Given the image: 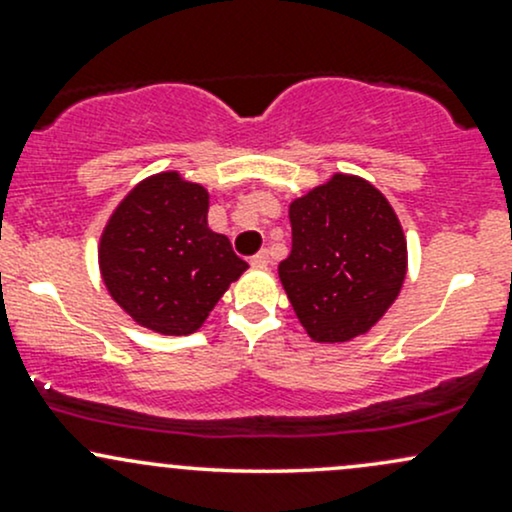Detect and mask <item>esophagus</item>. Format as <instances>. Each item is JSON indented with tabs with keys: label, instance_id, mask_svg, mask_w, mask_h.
Wrapping results in <instances>:
<instances>
[{
	"label": "esophagus",
	"instance_id": "obj_1",
	"mask_svg": "<svg viewBox=\"0 0 512 512\" xmlns=\"http://www.w3.org/2000/svg\"><path fill=\"white\" fill-rule=\"evenodd\" d=\"M250 264H252V267H260V269L269 267V252L267 250H260L255 257H252Z\"/></svg>",
	"mask_w": 512,
	"mask_h": 512
}]
</instances>
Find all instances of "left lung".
<instances>
[{
  "label": "left lung",
  "instance_id": "1",
  "mask_svg": "<svg viewBox=\"0 0 512 512\" xmlns=\"http://www.w3.org/2000/svg\"><path fill=\"white\" fill-rule=\"evenodd\" d=\"M291 255L279 279L305 334L317 344L363 337L397 301L407 238L387 197L354 173H332L291 199Z\"/></svg>",
  "mask_w": 512,
  "mask_h": 512
}]
</instances>
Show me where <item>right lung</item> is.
<instances>
[{"mask_svg": "<svg viewBox=\"0 0 512 512\" xmlns=\"http://www.w3.org/2000/svg\"><path fill=\"white\" fill-rule=\"evenodd\" d=\"M209 190L180 170L132 187L105 221L98 269L110 298L144 330L187 337L248 269L207 223Z\"/></svg>", "mask_w": 512, "mask_h": 512, "instance_id": "1", "label": "right lung"}]
</instances>
